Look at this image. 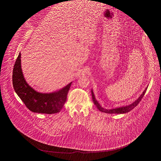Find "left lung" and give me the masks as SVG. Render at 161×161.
Segmentation results:
<instances>
[{"instance_id":"left-lung-1","label":"left lung","mask_w":161,"mask_h":161,"mask_svg":"<svg viewBox=\"0 0 161 161\" xmlns=\"http://www.w3.org/2000/svg\"><path fill=\"white\" fill-rule=\"evenodd\" d=\"M147 89V87H146L144 91L142 92V94L139 97V98L136 101H134V102L133 103H132L131 104H130L129 106L119 107V108H114V109H110L104 108H103L102 106L100 105V104L98 103V101L95 98V97L94 95L93 91H92V90H91V95H92V101H93L95 105L98 109V110H100V112H104V113H106V114H125V113H127V112H130V110H132L133 108H134L135 107H136L138 105V104H139V103L140 102L141 100L142 99L143 97L144 96Z\"/></svg>"}]
</instances>
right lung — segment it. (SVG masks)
Masks as SVG:
<instances>
[{
  "label": "right lung",
  "instance_id": "obj_1",
  "mask_svg": "<svg viewBox=\"0 0 161 161\" xmlns=\"http://www.w3.org/2000/svg\"><path fill=\"white\" fill-rule=\"evenodd\" d=\"M74 1V0H73ZM14 90L27 108L32 112L52 114L61 111L67 98L71 83L58 91L42 93L36 91L25 81L21 66V53L17 58L12 75Z\"/></svg>",
  "mask_w": 161,
  "mask_h": 161
}]
</instances>
